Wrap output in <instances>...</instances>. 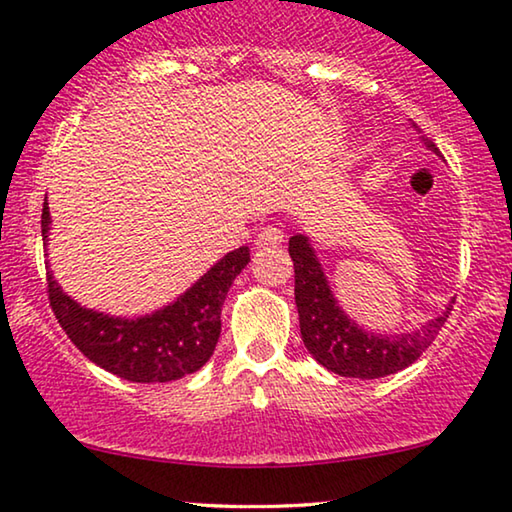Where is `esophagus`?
<instances>
[{
  "mask_svg": "<svg viewBox=\"0 0 512 512\" xmlns=\"http://www.w3.org/2000/svg\"><path fill=\"white\" fill-rule=\"evenodd\" d=\"M283 239H285L283 229L264 227L262 232L257 234V248H273V246H278V243H283Z\"/></svg>",
  "mask_w": 512,
  "mask_h": 512,
  "instance_id": "obj_1",
  "label": "esophagus"
}]
</instances>
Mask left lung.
<instances>
[{"label":"left lung","instance_id":"1","mask_svg":"<svg viewBox=\"0 0 512 512\" xmlns=\"http://www.w3.org/2000/svg\"><path fill=\"white\" fill-rule=\"evenodd\" d=\"M422 141L438 153L434 141L427 136H422ZM290 257L294 262V301L304 345L325 369L345 378L371 380L406 369L434 343L455 304L452 299L438 318L415 331L373 334L350 320L338 306L308 236H292Z\"/></svg>","mask_w":512,"mask_h":512}]
</instances>
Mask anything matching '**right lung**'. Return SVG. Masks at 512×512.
<instances>
[{
  "mask_svg": "<svg viewBox=\"0 0 512 512\" xmlns=\"http://www.w3.org/2000/svg\"><path fill=\"white\" fill-rule=\"evenodd\" d=\"M48 229L46 199L41 213L43 246H48ZM248 262V246L232 250L174 304L134 320L81 306L62 292L53 271H48V299L57 322L90 362L132 383H169L199 371L211 359L220 338L222 304Z\"/></svg>",
  "mask_w": 512,
  "mask_h": 512,
  "instance_id": "obj_1",
  "label": "right lung"
}]
</instances>
